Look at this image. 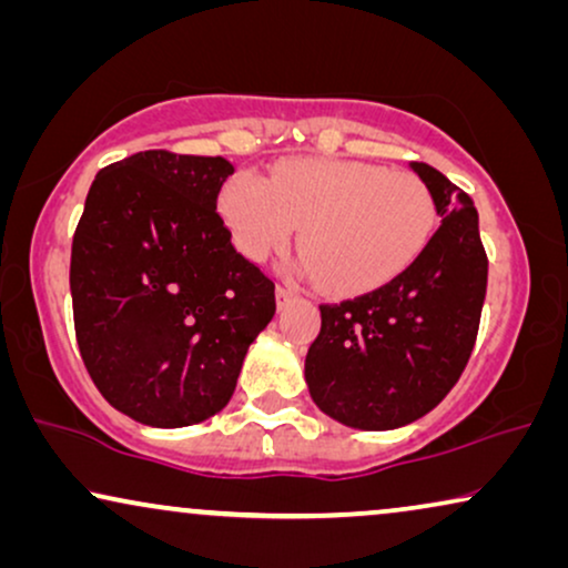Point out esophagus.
Listing matches in <instances>:
<instances>
[{
  "label": "esophagus",
  "mask_w": 568,
  "mask_h": 568,
  "mask_svg": "<svg viewBox=\"0 0 568 568\" xmlns=\"http://www.w3.org/2000/svg\"><path fill=\"white\" fill-rule=\"evenodd\" d=\"M294 294H297V292H294L290 284H278V286H276V300H278V307H284L286 302H290V300L294 297Z\"/></svg>",
  "instance_id": "esophagus-1"
}]
</instances>
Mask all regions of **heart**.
I'll return each mask as SVG.
<instances>
[{"label": "heart", "instance_id": "b5f03b06", "mask_svg": "<svg viewBox=\"0 0 568 568\" xmlns=\"http://www.w3.org/2000/svg\"><path fill=\"white\" fill-rule=\"evenodd\" d=\"M220 209L237 251L263 261L302 227L297 271L331 294L377 290L406 271L437 227V201L410 170L354 160H294L240 173Z\"/></svg>", "mask_w": 568, "mask_h": 568}]
</instances>
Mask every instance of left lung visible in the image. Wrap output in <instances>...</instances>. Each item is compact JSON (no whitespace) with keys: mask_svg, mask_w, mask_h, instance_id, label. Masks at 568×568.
<instances>
[{"mask_svg":"<svg viewBox=\"0 0 568 568\" xmlns=\"http://www.w3.org/2000/svg\"><path fill=\"white\" fill-rule=\"evenodd\" d=\"M410 168L432 189L442 224L390 282L321 305L305 359L317 408L354 429H398L429 414L460 379L478 336L488 258L476 206L439 170Z\"/></svg>","mask_w":568,"mask_h":568,"instance_id":"8db88e82","label":"left lung"}]
</instances>
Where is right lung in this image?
Instances as JSON below:
<instances>
[{
	"label": "right lung",
	"instance_id": "obj_1",
	"mask_svg": "<svg viewBox=\"0 0 568 568\" xmlns=\"http://www.w3.org/2000/svg\"><path fill=\"white\" fill-rule=\"evenodd\" d=\"M224 158L146 150L100 170L72 240L74 333L103 398L134 422L191 426L227 406L274 282L232 245Z\"/></svg>",
	"mask_w": 568,
	"mask_h": 568
}]
</instances>
